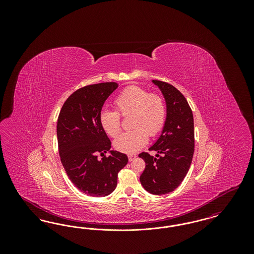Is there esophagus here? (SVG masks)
Wrapping results in <instances>:
<instances>
[{"mask_svg": "<svg viewBox=\"0 0 254 254\" xmlns=\"http://www.w3.org/2000/svg\"><path fill=\"white\" fill-rule=\"evenodd\" d=\"M136 157H137V156H136L135 154H128V160H129V162L133 161Z\"/></svg>", "mask_w": 254, "mask_h": 254, "instance_id": "34e87169", "label": "esophagus"}]
</instances>
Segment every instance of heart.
I'll return each mask as SVG.
<instances>
[{"instance_id": "obj_1", "label": "heart", "mask_w": 254, "mask_h": 254, "mask_svg": "<svg viewBox=\"0 0 254 254\" xmlns=\"http://www.w3.org/2000/svg\"><path fill=\"white\" fill-rule=\"evenodd\" d=\"M116 110L104 109L100 113V124L111 137L121 131V116L132 115V130L122 133L114 141V147L125 153H135L147 143L149 137H155L163 129L167 108L165 101L156 93H149L140 86L131 85L124 89L114 100Z\"/></svg>"}]
</instances>
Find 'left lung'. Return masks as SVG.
Returning a JSON list of instances; mask_svg holds the SVG:
<instances>
[{"label": "left lung", "instance_id": "obj_1", "mask_svg": "<svg viewBox=\"0 0 254 254\" xmlns=\"http://www.w3.org/2000/svg\"><path fill=\"white\" fill-rule=\"evenodd\" d=\"M167 103V119L161 136L149 150L142 152L145 162L140 182L146 191L155 195L172 192L186 177L194 152V123L191 109L181 92L169 83L153 80Z\"/></svg>", "mask_w": 254, "mask_h": 254}]
</instances>
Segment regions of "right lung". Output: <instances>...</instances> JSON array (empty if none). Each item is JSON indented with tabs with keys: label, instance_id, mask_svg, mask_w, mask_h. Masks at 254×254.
<instances>
[{
	"label": "right lung",
	"instance_id": "obj_1",
	"mask_svg": "<svg viewBox=\"0 0 254 254\" xmlns=\"http://www.w3.org/2000/svg\"><path fill=\"white\" fill-rule=\"evenodd\" d=\"M118 87L114 82L85 85L66 99L57 121L61 162L73 185L83 193L103 197L111 193L118 173L128 162L119 151H110L111 142L100 124V113L109 95ZM100 154L103 158L99 159Z\"/></svg>",
	"mask_w": 254,
	"mask_h": 254
}]
</instances>
